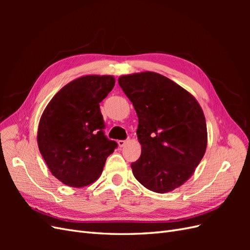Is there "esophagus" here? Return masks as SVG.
Returning <instances> with one entry per match:
<instances>
[{
	"mask_svg": "<svg viewBox=\"0 0 250 250\" xmlns=\"http://www.w3.org/2000/svg\"><path fill=\"white\" fill-rule=\"evenodd\" d=\"M127 143V141H122V140H120V141H118V145H119V147L120 148H122V147H124L125 146V144Z\"/></svg>",
	"mask_w": 250,
	"mask_h": 250,
	"instance_id": "34e87169",
	"label": "esophagus"
}]
</instances>
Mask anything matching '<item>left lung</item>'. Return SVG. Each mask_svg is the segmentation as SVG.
Returning a JSON list of instances; mask_svg holds the SVG:
<instances>
[{"label":"left lung","instance_id":"8db88e82","mask_svg":"<svg viewBox=\"0 0 250 250\" xmlns=\"http://www.w3.org/2000/svg\"><path fill=\"white\" fill-rule=\"evenodd\" d=\"M119 84L139 118V160L134 177L148 190L167 193L190 178L206 153V118L195 97L154 72L119 77Z\"/></svg>","mask_w":250,"mask_h":250}]
</instances>
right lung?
Segmentation results:
<instances>
[{
  "label": "right lung",
  "mask_w": 250,
  "mask_h": 250,
  "mask_svg": "<svg viewBox=\"0 0 250 250\" xmlns=\"http://www.w3.org/2000/svg\"><path fill=\"white\" fill-rule=\"evenodd\" d=\"M110 75H86L52 98L37 130L39 149L49 170L63 185L85 187L100 177L118 147L104 135L99 103L115 86Z\"/></svg>",
  "instance_id": "right-lung-1"
}]
</instances>
